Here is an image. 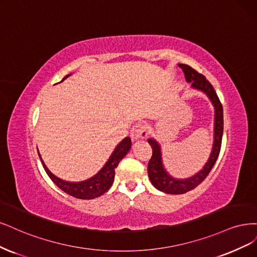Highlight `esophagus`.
Segmentation results:
<instances>
[{
	"instance_id": "1",
	"label": "esophagus",
	"mask_w": 257,
	"mask_h": 257,
	"mask_svg": "<svg viewBox=\"0 0 257 257\" xmlns=\"http://www.w3.org/2000/svg\"><path fill=\"white\" fill-rule=\"evenodd\" d=\"M131 138L133 141L138 140V139H143L146 138L148 133L146 126L143 124V123H138V124H135L131 130Z\"/></svg>"
}]
</instances>
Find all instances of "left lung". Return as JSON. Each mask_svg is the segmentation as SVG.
Returning <instances> with one entry per match:
<instances>
[{
    "label": "left lung",
    "mask_w": 257,
    "mask_h": 257,
    "mask_svg": "<svg viewBox=\"0 0 257 257\" xmlns=\"http://www.w3.org/2000/svg\"><path fill=\"white\" fill-rule=\"evenodd\" d=\"M179 67L183 70L186 82L191 83V87L193 89L204 92L208 96L211 104L214 105V144L208 161L204 165V167H203V169L188 179L180 180L174 179L173 176H171L169 172L165 169L163 164L161 145H159L154 138L148 139V143L151 145L153 150L152 157L148 164L149 179L156 189L170 194H181L190 191L205 180L219 156L221 141H222L223 134V108L214 89V87L211 86V84L207 81L204 75L198 73L196 70L192 69L190 66L179 64Z\"/></svg>",
    "instance_id": "left-lung-1"
}]
</instances>
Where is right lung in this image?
<instances>
[{
	"instance_id": "add662e5",
	"label": "right lung",
	"mask_w": 257,
	"mask_h": 257,
	"mask_svg": "<svg viewBox=\"0 0 257 257\" xmlns=\"http://www.w3.org/2000/svg\"><path fill=\"white\" fill-rule=\"evenodd\" d=\"M68 76H70V74L66 75L63 78V81ZM131 147H132L131 138L125 137L116 148H114L113 152L108 158V161L106 162V164L103 166L102 169L95 175H93L92 178L82 182H68L57 178L56 175L53 174L48 169V167L42 161L39 151H38V155L40 157V161L42 163L44 170H46L47 174L50 176V179L57 185V187H59L61 190L74 198L83 199V200H91L102 196L103 193H105L110 188V186L112 185V182L114 179V169L117 168L121 159L127 154V152L131 150Z\"/></svg>"
}]
</instances>
